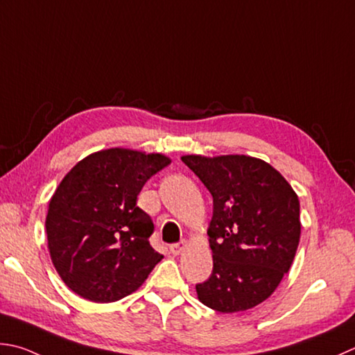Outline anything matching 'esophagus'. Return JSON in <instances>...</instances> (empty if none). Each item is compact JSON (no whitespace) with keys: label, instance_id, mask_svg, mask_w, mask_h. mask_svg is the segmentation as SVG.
Listing matches in <instances>:
<instances>
[{"label":"esophagus","instance_id":"esophagus-1","mask_svg":"<svg viewBox=\"0 0 355 355\" xmlns=\"http://www.w3.org/2000/svg\"><path fill=\"white\" fill-rule=\"evenodd\" d=\"M185 247H187V241L182 239V241H179V243H176V244H171L170 245V252L173 253V255H180V253L184 252Z\"/></svg>","mask_w":355,"mask_h":355}]
</instances>
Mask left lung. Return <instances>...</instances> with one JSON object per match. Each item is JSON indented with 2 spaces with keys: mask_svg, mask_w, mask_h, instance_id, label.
I'll use <instances>...</instances> for the list:
<instances>
[{
  "mask_svg": "<svg viewBox=\"0 0 355 355\" xmlns=\"http://www.w3.org/2000/svg\"><path fill=\"white\" fill-rule=\"evenodd\" d=\"M213 196V272L196 284L199 302L218 312L252 309L289 272L300 243V200L264 160L229 155L182 156Z\"/></svg>",
  "mask_w": 355,
  "mask_h": 355,
  "instance_id": "8db88e82",
  "label": "left lung"
}]
</instances>
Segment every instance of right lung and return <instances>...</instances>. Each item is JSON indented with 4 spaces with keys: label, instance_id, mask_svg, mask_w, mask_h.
I'll return each mask as SVG.
<instances>
[{
    "label": "right lung",
    "instance_id": "obj_1",
    "mask_svg": "<svg viewBox=\"0 0 355 355\" xmlns=\"http://www.w3.org/2000/svg\"><path fill=\"white\" fill-rule=\"evenodd\" d=\"M170 162L159 153L110 148L63 178L49 200L46 235L53 267L72 292L94 303L117 302L164 258L150 245L155 224L137 195Z\"/></svg>",
    "mask_w": 355,
    "mask_h": 355
}]
</instances>
